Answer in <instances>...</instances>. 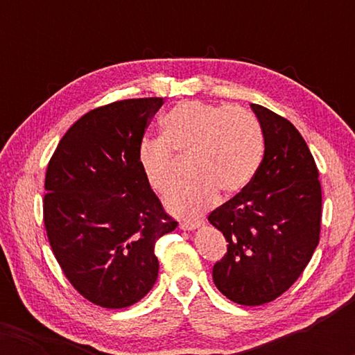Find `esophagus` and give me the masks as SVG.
Listing matches in <instances>:
<instances>
[{
    "mask_svg": "<svg viewBox=\"0 0 355 355\" xmlns=\"http://www.w3.org/2000/svg\"><path fill=\"white\" fill-rule=\"evenodd\" d=\"M203 225L202 221H182L181 225H179V227H181L182 231H193L197 230V227H200Z\"/></svg>",
    "mask_w": 355,
    "mask_h": 355,
    "instance_id": "esophagus-1",
    "label": "esophagus"
}]
</instances>
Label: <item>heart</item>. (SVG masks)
Returning <instances> with one entry per match:
<instances>
[{
  "label": "heart",
  "instance_id": "1",
  "mask_svg": "<svg viewBox=\"0 0 355 355\" xmlns=\"http://www.w3.org/2000/svg\"><path fill=\"white\" fill-rule=\"evenodd\" d=\"M162 139L145 140L139 164L150 187L168 196L179 181L176 158L187 159L186 187L168 200L176 215L192 216L215 202L218 192L234 196L249 186L263 159L259 121L241 106H218L191 100L159 121Z\"/></svg>",
  "mask_w": 355,
  "mask_h": 355
}]
</instances>
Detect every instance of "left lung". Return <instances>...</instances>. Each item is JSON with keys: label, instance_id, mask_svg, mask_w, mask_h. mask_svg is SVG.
Listing matches in <instances>:
<instances>
[{"label": "left lung", "instance_id": "1", "mask_svg": "<svg viewBox=\"0 0 355 355\" xmlns=\"http://www.w3.org/2000/svg\"><path fill=\"white\" fill-rule=\"evenodd\" d=\"M263 132L265 153L255 178L208 216L223 232L227 254L213 266L221 294L261 305L288 291L320 241L322 186L299 130L268 108L250 105Z\"/></svg>", "mask_w": 355, "mask_h": 355}]
</instances>
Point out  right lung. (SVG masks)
<instances>
[{"instance_id": "1", "label": "right lung", "mask_w": 355, "mask_h": 355, "mask_svg": "<svg viewBox=\"0 0 355 355\" xmlns=\"http://www.w3.org/2000/svg\"><path fill=\"white\" fill-rule=\"evenodd\" d=\"M163 98L92 110L71 125L48 163L43 220L71 284L100 307L124 309L158 278L155 244L176 230L139 164L148 121Z\"/></svg>"}]
</instances>
